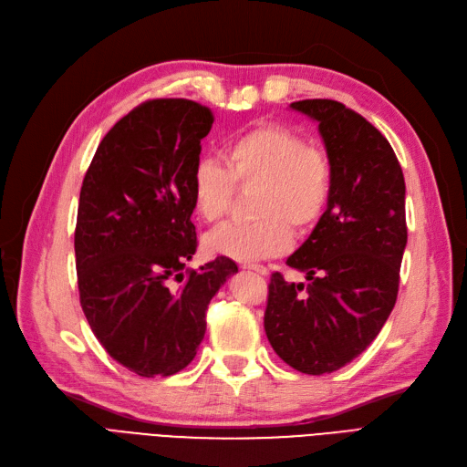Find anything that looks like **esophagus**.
<instances>
[{
	"mask_svg": "<svg viewBox=\"0 0 467 467\" xmlns=\"http://www.w3.org/2000/svg\"><path fill=\"white\" fill-rule=\"evenodd\" d=\"M244 268H245V271L257 273V275H261V276H266V275H268L266 266H263V265H244Z\"/></svg>",
	"mask_w": 467,
	"mask_h": 467,
	"instance_id": "obj_1",
	"label": "esophagus"
}]
</instances>
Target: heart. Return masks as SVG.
Listing matches in <instances>:
<instances>
[{
  "label": "heart",
  "instance_id": "1",
  "mask_svg": "<svg viewBox=\"0 0 467 467\" xmlns=\"http://www.w3.org/2000/svg\"><path fill=\"white\" fill-rule=\"evenodd\" d=\"M223 167L196 161L191 179L194 214L206 223L223 218L234 187H257L253 218L247 225H222L210 232L204 247L210 255L239 263L273 259L292 247V230L312 232L323 220L333 194L329 155L286 126L268 122L234 136L222 150Z\"/></svg>",
  "mask_w": 467,
  "mask_h": 467
}]
</instances>
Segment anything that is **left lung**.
Returning <instances> with one entry per match:
<instances>
[{
  "mask_svg": "<svg viewBox=\"0 0 467 467\" xmlns=\"http://www.w3.org/2000/svg\"><path fill=\"white\" fill-rule=\"evenodd\" d=\"M317 122L333 165L323 220L286 265L309 285L271 276L265 333L302 374H331L366 350L398 300L407 245L405 179L378 129L331 99L290 105Z\"/></svg>",
  "mask_w": 467,
  "mask_h": 467,
  "instance_id": "8db88e82",
  "label": "left lung"
}]
</instances>
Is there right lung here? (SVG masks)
<instances>
[{
	"label": "right lung",
	"instance_id": "right-lung-1",
	"mask_svg": "<svg viewBox=\"0 0 467 467\" xmlns=\"http://www.w3.org/2000/svg\"><path fill=\"white\" fill-rule=\"evenodd\" d=\"M212 122L187 99L138 105L101 140L81 185V309L109 355L144 378L191 364L210 300L237 273L228 257L185 268L196 251L189 179Z\"/></svg>",
	"mask_w": 467,
	"mask_h": 467
}]
</instances>
